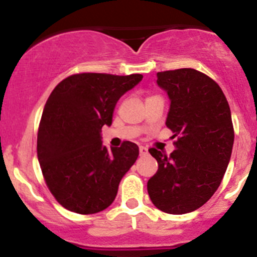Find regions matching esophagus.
Instances as JSON below:
<instances>
[{
    "mask_svg": "<svg viewBox=\"0 0 257 257\" xmlns=\"http://www.w3.org/2000/svg\"><path fill=\"white\" fill-rule=\"evenodd\" d=\"M140 154L142 155V156H145V155L149 154V150L146 149V147H143V146H140Z\"/></svg>",
    "mask_w": 257,
    "mask_h": 257,
    "instance_id": "1",
    "label": "esophagus"
}]
</instances>
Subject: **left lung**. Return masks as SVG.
I'll return each mask as SVG.
<instances>
[{"mask_svg":"<svg viewBox=\"0 0 257 257\" xmlns=\"http://www.w3.org/2000/svg\"><path fill=\"white\" fill-rule=\"evenodd\" d=\"M157 85L170 100L166 126L177 149L166 156L156 149V174L147 182L152 203L168 214L195 211L220 186L232 155L234 131L223 91L195 69L157 73Z\"/></svg>","mask_w":257,"mask_h":257,"instance_id":"left-lung-1","label":"left lung"}]
</instances>
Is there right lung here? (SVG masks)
<instances>
[{
	"label": "right lung",
	"instance_id": "obj_1",
	"mask_svg": "<svg viewBox=\"0 0 257 257\" xmlns=\"http://www.w3.org/2000/svg\"><path fill=\"white\" fill-rule=\"evenodd\" d=\"M142 74L82 73L55 87L43 108L37 155L46 184L57 202L77 214H96L116 197L121 178L140 149L125 141L106 149L101 129L110 126L116 102Z\"/></svg>",
	"mask_w": 257,
	"mask_h": 257
}]
</instances>
